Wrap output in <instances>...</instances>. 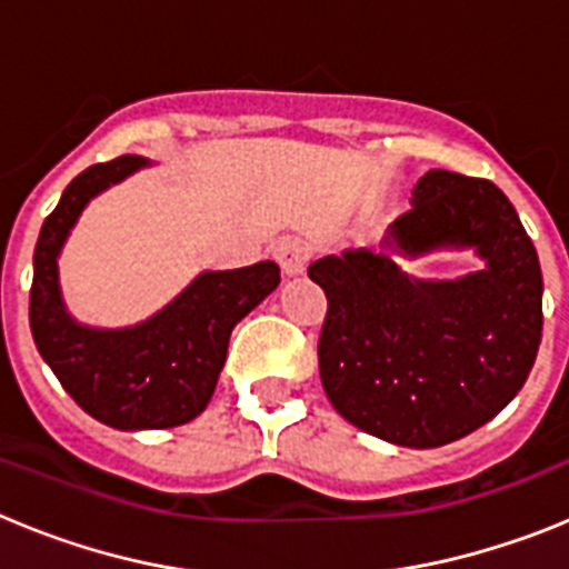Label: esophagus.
I'll list each match as a JSON object with an SVG mask.
<instances>
[{
  "mask_svg": "<svg viewBox=\"0 0 569 569\" xmlns=\"http://www.w3.org/2000/svg\"><path fill=\"white\" fill-rule=\"evenodd\" d=\"M276 261L281 264V270L288 276H299L308 270L310 261V244L301 236H284V239L276 244Z\"/></svg>",
  "mask_w": 569,
  "mask_h": 569,
  "instance_id": "obj_1",
  "label": "esophagus"
}]
</instances>
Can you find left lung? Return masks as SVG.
Instances as JSON below:
<instances>
[{"label": "left lung", "instance_id": "obj_1", "mask_svg": "<svg viewBox=\"0 0 569 569\" xmlns=\"http://www.w3.org/2000/svg\"><path fill=\"white\" fill-rule=\"evenodd\" d=\"M472 247L486 270L453 282L407 277L415 258ZM328 296L319 373L336 413L401 447H441L479 430L519 393L541 345L539 253L487 179L430 170L381 250H345L308 268Z\"/></svg>", "mask_w": 569, "mask_h": 569}]
</instances>
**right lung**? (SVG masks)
<instances>
[{
	"label": "right lung",
	"mask_w": 569,
	"mask_h": 569,
	"mask_svg": "<svg viewBox=\"0 0 569 569\" xmlns=\"http://www.w3.org/2000/svg\"><path fill=\"white\" fill-rule=\"evenodd\" d=\"M142 156L82 170L44 219L33 250L30 333L70 399L116 430H164L208 407L228 359L230 330L279 284V264L210 270L168 308L122 330L84 328L70 319L59 290L57 259L84 204L124 176L144 168Z\"/></svg>",
	"instance_id": "right-lung-1"
}]
</instances>
